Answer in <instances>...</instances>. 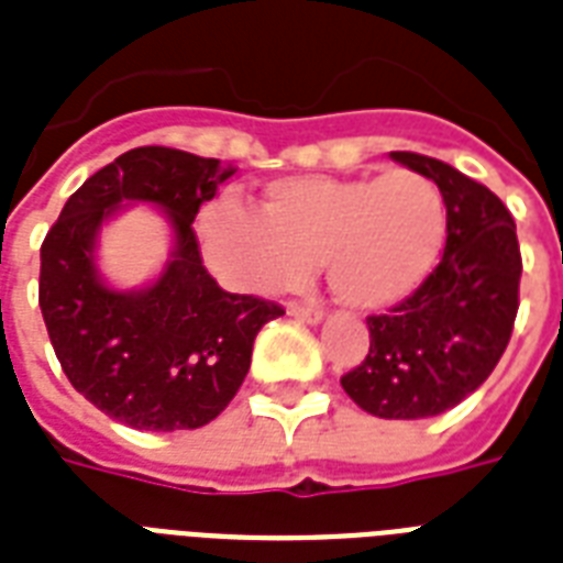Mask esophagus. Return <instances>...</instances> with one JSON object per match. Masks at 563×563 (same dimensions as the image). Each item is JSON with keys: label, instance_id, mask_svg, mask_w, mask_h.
Here are the masks:
<instances>
[{"label": "esophagus", "instance_id": "obj_1", "mask_svg": "<svg viewBox=\"0 0 563 563\" xmlns=\"http://www.w3.org/2000/svg\"><path fill=\"white\" fill-rule=\"evenodd\" d=\"M289 316H295L298 321H307V324H318V321L324 318V309L303 307V303H289Z\"/></svg>", "mask_w": 563, "mask_h": 563}]
</instances>
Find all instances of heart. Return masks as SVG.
<instances>
[{
    "instance_id": "obj_1",
    "label": "heart",
    "mask_w": 563,
    "mask_h": 563,
    "mask_svg": "<svg viewBox=\"0 0 563 563\" xmlns=\"http://www.w3.org/2000/svg\"><path fill=\"white\" fill-rule=\"evenodd\" d=\"M203 254L228 286L274 291L324 260L342 303L385 309L423 286L446 239V201L415 169L360 178H280L260 212L224 198L198 219Z\"/></svg>"
}]
</instances>
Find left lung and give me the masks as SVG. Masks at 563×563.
Masks as SVG:
<instances>
[{
    "label": "left lung",
    "mask_w": 563,
    "mask_h": 563,
    "mask_svg": "<svg viewBox=\"0 0 563 563\" xmlns=\"http://www.w3.org/2000/svg\"><path fill=\"white\" fill-rule=\"evenodd\" d=\"M438 184L446 201L441 263L415 295L371 316V351L342 376L360 409L388 420L432 418L453 409L497 368L520 307V245L506 203L453 166L391 152Z\"/></svg>",
    "instance_id": "obj_1"
}]
</instances>
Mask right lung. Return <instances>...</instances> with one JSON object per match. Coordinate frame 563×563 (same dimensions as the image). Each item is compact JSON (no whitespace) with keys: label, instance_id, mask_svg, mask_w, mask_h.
<instances>
[{"label":"right lung","instance_id":"1","mask_svg":"<svg viewBox=\"0 0 563 563\" xmlns=\"http://www.w3.org/2000/svg\"><path fill=\"white\" fill-rule=\"evenodd\" d=\"M233 175L212 157L143 145L119 154L60 210L40 247V309L57 362L108 418L148 432L219 418L251 368L256 333L283 307L230 295L201 263L192 221ZM154 202L173 254L143 290H110L95 263L100 224L125 202Z\"/></svg>","mask_w":563,"mask_h":563}]
</instances>
